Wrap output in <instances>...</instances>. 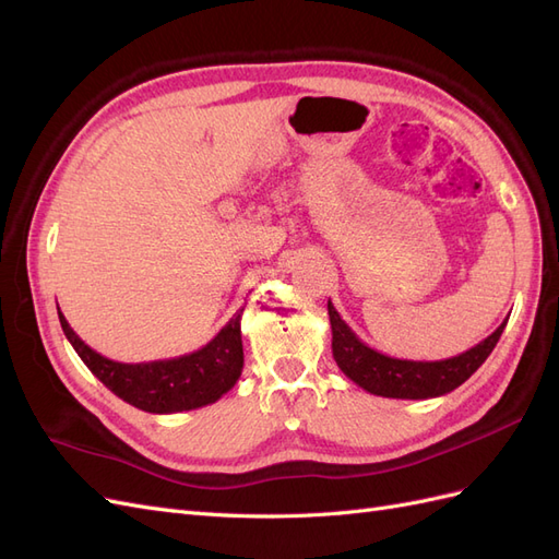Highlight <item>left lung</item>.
<instances>
[{
  "label": "left lung",
  "instance_id": "1",
  "mask_svg": "<svg viewBox=\"0 0 559 559\" xmlns=\"http://www.w3.org/2000/svg\"><path fill=\"white\" fill-rule=\"evenodd\" d=\"M329 319L333 333V359L343 373L357 382L366 392L384 399H436L466 382L492 354L495 345L506 329L503 324L487 335L483 343L471 347L452 359L441 361H411L386 357V354L368 347L359 341L343 317L337 314L329 300Z\"/></svg>",
  "mask_w": 559,
  "mask_h": 559
}]
</instances>
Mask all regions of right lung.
Returning <instances> with one entry per match:
<instances>
[{"label": "right lung", "mask_w": 559, "mask_h": 559, "mask_svg": "<svg viewBox=\"0 0 559 559\" xmlns=\"http://www.w3.org/2000/svg\"><path fill=\"white\" fill-rule=\"evenodd\" d=\"M242 312L245 308L235 312L228 324L198 352L177 359L121 364L103 357L83 343L58 308L67 341L72 343L81 361L91 368V373L118 399L156 415L195 411L230 392L245 366L240 331Z\"/></svg>", "instance_id": "add662e5"}]
</instances>
